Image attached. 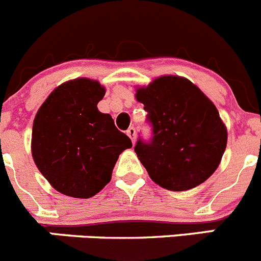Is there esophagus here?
<instances>
[{
	"label": "esophagus",
	"instance_id": "obj_1",
	"mask_svg": "<svg viewBox=\"0 0 261 261\" xmlns=\"http://www.w3.org/2000/svg\"><path fill=\"white\" fill-rule=\"evenodd\" d=\"M127 134H128V137L132 139V142L134 143V141H136V129H134L133 127H130L129 129L127 130Z\"/></svg>",
	"mask_w": 261,
	"mask_h": 261
}]
</instances>
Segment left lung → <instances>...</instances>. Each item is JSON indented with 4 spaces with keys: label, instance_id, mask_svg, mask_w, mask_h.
<instances>
[{
    "label": "left lung",
    "instance_id": "obj_1",
    "mask_svg": "<svg viewBox=\"0 0 261 261\" xmlns=\"http://www.w3.org/2000/svg\"><path fill=\"white\" fill-rule=\"evenodd\" d=\"M152 125L149 142L134 151L161 188L182 192L204 182L217 170L227 146V129L217 108L189 80L161 76L136 90Z\"/></svg>",
    "mask_w": 261,
    "mask_h": 261
}]
</instances>
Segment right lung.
Listing matches in <instances>:
<instances>
[{
	"label": "right lung",
	"instance_id": "obj_1",
	"mask_svg": "<svg viewBox=\"0 0 261 261\" xmlns=\"http://www.w3.org/2000/svg\"><path fill=\"white\" fill-rule=\"evenodd\" d=\"M104 95L95 80H71L56 87L35 115L33 159L62 194L94 197L110 181L119 154L132 147L113 118L97 109Z\"/></svg>",
	"mask_w": 261,
	"mask_h": 261
}]
</instances>
